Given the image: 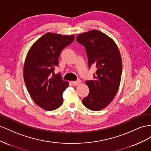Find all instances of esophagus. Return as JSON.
<instances>
[{"label": "esophagus", "mask_w": 151, "mask_h": 151, "mask_svg": "<svg viewBox=\"0 0 151 151\" xmlns=\"http://www.w3.org/2000/svg\"><path fill=\"white\" fill-rule=\"evenodd\" d=\"M80 83H81V80H76V81H72V84L73 85H75V86L78 85Z\"/></svg>", "instance_id": "34e87169"}]
</instances>
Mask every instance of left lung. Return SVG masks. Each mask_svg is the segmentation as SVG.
Segmentation results:
<instances>
[{
    "label": "left lung",
    "mask_w": 151,
    "mask_h": 151,
    "mask_svg": "<svg viewBox=\"0 0 151 151\" xmlns=\"http://www.w3.org/2000/svg\"><path fill=\"white\" fill-rule=\"evenodd\" d=\"M76 39L85 47L89 68L93 65L97 68L93 79L85 81L89 93L82 102L90 110H102L118 91L122 73L121 54L115 42L99 30L78 34Z\"/></svg>",
    "instance_id": "left-lung-1"
}]
</instances>
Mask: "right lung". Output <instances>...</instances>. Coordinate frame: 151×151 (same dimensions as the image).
I'll list each match as a JSON object with an SVG mask.
<instances>
[{"instance_id":"1","label":"right lung","mask_w":151,"mask_h":151,"mask_svg":"<svg viewBox=\"0 0 151 151\" xmlns=\"http://www.w3.org/2000/svg\"><path fill=\"white\" fill-rule=\"evenodd\" d=\"M75 35L47 33L29 49L23 68L24 80L36 104L47 111L56 109L63 104V93L69 82L54 74L62 50L74 41Z\"/></svg>"}]
</instances>
